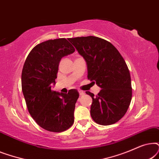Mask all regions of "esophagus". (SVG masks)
<instances>
[{
    "instance_id": "obj_1",
    "label": "esophagus",
    "mask_w": 159,
    "mask_h": 159,
    "mask_svg": "<svg viewBox=\"0 0 159 159\" xmlns=\"http://www.w3.org/2000/svg\"><path fill=\"white\" fill-rule=\"evenodd\" d=\"M78 92H79L80 95H84V91H82V90H78Z\"/></svg>"
}]
</instances>
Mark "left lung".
<instances>
[{
  "label": "left lung",
  "instance_id": "1",
  "mask_svg": "<svg viewBox=\"0 0 159 159\" xmlns=\"http://www.w3.org/2000/svg\"><path fill=\"white\" fill-rule=\"evenodd\" d=\"M88 65V78L101 88L96 96L87 91L93 103L90 115L95 122L111 125L125 116L132 100L130 73L120 53L108 41L95 36L69 40Z\"/></svg>",
  "mask_w": 159,
  "mask_h": 159
}]
</instances>
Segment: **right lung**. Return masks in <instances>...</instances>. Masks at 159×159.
<instances>
[{"mask_svg":"<svg viewBox=\"0 0 159 159\" xmlns=\"http://www.w3.org/2000/svg\"><path fill=\"white\" fill-rule=\"evenodd\" d=\"M65 38L49 40L34 46L26 58L21 72V89L28 111L45 130L61 132L74 123V111L79 93L75 89L66 93L51 90L57 78L58 64L75 52Z\"/></svg>","mask_w":159,"mask_h":159,"instance_id":"1","label":"right lung"}]
</instances>
